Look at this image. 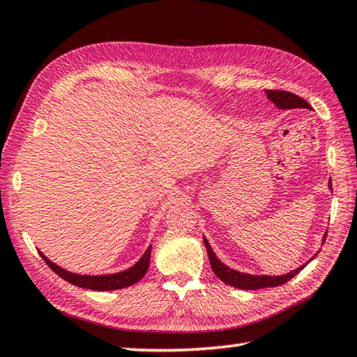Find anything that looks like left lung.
Here are the masks:
<instances>
[{
  "instance_id": "obj_1",
  "label": "left lung",
  "mask_w": 357,
  "mask_h": 357,
  "mask_svg": "<svg viewBox=\"0 0 357 357\" xmlns=\"http://www.w3.org/2000/svg\"><path fill=\"white\" fill-rule=\"evenodd\" d=\"M267 98L271 100V102L276 105L280 109H292V108H309L312 109L306 100L303 98H300L291 91H285V90H266ZM328 190L332 191V182H328ZM327 234H324L323 236V243L326 241ZM204 243L205 248L208 252L209 257V262H211V268L214 271L215 276L220 279L222 282L227 283V285L240 288V289H261V288H270V287H279L287 283L289 279H292L294 276L305 268V266H301L296 270H292L287 274H282V276H267V274H249V273H241L236 271L231 267H227L226 264H223L220 259L215 257L214 250L209 245L208 240L204 236ZM317 255H314V258Z\"/></svg>"
}]
</instances>
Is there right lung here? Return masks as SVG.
Segmentation results:
<instances>
[{
  "instance_id": "right-lung-1",
  "label": "right lung",
  "mask_w": 357,
  "mask_h": 357,
  "mask_svg": "<svg viewBox=\"0 0 357 357\" xmlns=\"http://www.w3.org/2000/svg\"><path fill=\"white\" fill-rule=\"evenodd\" d=\"M151 249L149 245L143 257L137 261L132 267L128 270L113 273V274H98V276H90V274H77L61 268L57 264H54L51 259H48L42 252L40 257L48 264L54 273H57L61 279L72 283V285L79 287V288H87V289H95V291H114V289H122L126 287L134 285L135 282H139L146 271L149 268V261H151Z\"/></svg>"
}]
</instances>
